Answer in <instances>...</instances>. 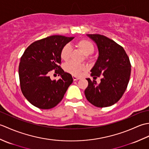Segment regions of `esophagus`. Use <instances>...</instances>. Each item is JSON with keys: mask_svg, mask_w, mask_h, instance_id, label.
I'll use <instances>...</instances> for the list:
<instances>
[{"mask_svg": "<svg viewBox=\"0 0 149 149\" xmlns=\"http://www.w3.org/2000/svg\"><path fill=\"white\" fill-rule=\"evenodd\" d=\"M72 78H73V80H74V81H77L80 79V77H76V76H75V75H72Z\"/></svg>", "mask_w": 149, "mask_h": 149, "instance_id": "1", "label": "esophagus"}]
</instances>
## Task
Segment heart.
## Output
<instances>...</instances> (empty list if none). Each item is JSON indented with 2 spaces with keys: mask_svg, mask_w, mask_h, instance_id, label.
I'll list each match as a JSON object with an SVG mask.
<instances>
[{
  "mask_svg": "<svg viewBox=\"0 0 149 149\" xmlns=\"http://www.w3.org/2000/svg\"><path fill=\"white\" fill-rule=\"evenodd\" d=\"M75 46L79 49L85 55V59L90 61L92 57L91 55L95 51V46L91 41L86 39H81L75 43ZM72 53V48L68 44L64 45L60 52L61 58L66 61L70 58ZM86 66L83 64H76V63L70 62L66 63L65 66V70L69 74L75 76H80L83 72L86 70Z\"/></svg>",
  "mask_w": 149,
  "mask_h": 149,
  "instance_id": "obj_1",
  "label": "heart"
}]
</instances>
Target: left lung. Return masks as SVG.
<instances>
[{"label": "left lung", "instance_id": "8db88e82", "mask_svg": "<svg viewBox=\"0 0 149 149\" xmlns=\"http://www.w3.org/2000/svg\"><path fill=\"white\" fill-rule=\"evenodd\" d=\"M96 43L99 56L91 75L86 79L88 86L84 91L87 100L98 107H106L116 103L124 93L130 79L131 65L123 47L113 40L99 34H88ZM102 76L101 83L96 79Z\"/></svg>", "mask_w": 149, "mask_h": 149}]
</instances>
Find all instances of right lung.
I'll return each mask as SVG.
<instances>
[{"label":"right lung","instance_id":"obj_1","mask_svg":"<svg viewBox=\"0 0 149 149\" xmlns=\"http://www.w3.org/2000/svg\"><path fill=\"white\" fill-rule=\"evenodd\" d=\"M73 39L61 35L47 37L31 43L22 56L18 66L21 91L33 106L43 109L55 107L72 83L71 74L60 66V52ZM52 69L61 76L59 80L50 79Z\"/></svg>","mask_w":149,"mask_h":149}]
</instances>
